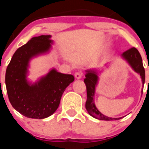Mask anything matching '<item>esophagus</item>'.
Listing matches in <instances>:
<instances>
[{
  "mask_svg": "<svg viewBox=\"0 0 149 149\" xmlns=\"http://www.w3.org/2000/svg\"><path fill=\"white\" fill-rule=\"evenodd\" d=\"M82 76H83V73H80V72H77V73H75V77H76V79H81Z\"/></svg>",
  "mask_w": 149,
  "mask_h": 149,
  "instance_id": "34e87169",
  "label": "esophagus"
}]
</instances>
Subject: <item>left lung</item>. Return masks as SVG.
I'll return each mask as SVG.
<instances>
[{"label":"left lung","mask_w":149,"mask_h":149,"mask_svg":"<svg viewBox=\"0 0 149 149\" xmlns=\"http://www.w3.org/2000/svg\"><path fill=\"white\" fill-rule=\"evenodd\" d=\"M121 56L123 59H125L128 63L129 65L131 66L132 68L136 73L140 74L141 79H142L143 84H144V82H145V70H144L143 65L142 58H141L139 50L136 48L132 47L122 53ZM86 78L84 79V83L86 86L87 93L86 109L88 114L93 118L101 120H116L121 119L122 118H113L105 116L97 109V108L95 106V104H94V94H95V88L97 86V83H98V73L94 69L86 70Z\"/></svg>","instance_id":"left-lung-1"}]
</instances>
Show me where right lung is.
<instances>
[{
	"instance_id": "add662e5",
	"label": "right lung",
	"mask_w": 149,
	"mask_h": 149,
	"mask_svg": "<svg viewBox=\"0 0 149 149\" xmlns=\"http://www.w3.org/2000/svg\"><path fill=\"white\" fill-rule=\"evenodd\" d=\"M50 35L31 38L17 49L6 72L7 94L12 107L29 118L44 119L58 109L67 86L74 81L73 75L52 69L46 76L31 84L26 76L31 58L47 53L51 48Z\"/></svg>"
}]
</instances>
